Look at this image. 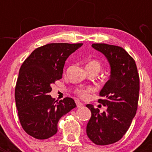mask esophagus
I'll return each instance as SVG.
<instances>
[{"label":"esophagus","mask_w":152,"mask_h":152,"mask_svg":"<svg viewBox=\"0 0 152 152\" xmlns=\"http://www.w3.org/2000/svg\"><path fill=\"white\" fill-rule=\"evenodd\" d=\"M75 102H76V107H79V108H80V107H83V104H82V102H79V100H76V101H75Z\"/></svg>","instance_id":"1"}]
</instances>
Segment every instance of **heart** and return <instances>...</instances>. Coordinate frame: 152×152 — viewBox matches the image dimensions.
I'll return each instance as SVG.
<instances>
[{
    "instance_id": "1",
    "label": "heart",
    "mask_w": 152,
    "mask_h": 152,
    "mask_svg": "<svg viewBox=\"0 0 152 152\" xmlns=\"http://www.w3.org/2000/svg\"><path fill=\"white\" fill-rule=\"evenodd\" d=\"M101 63L99 61L96 60V59H93L87 62L86 65V68H95L97 70H100L101 69ZM93 91V89L91 87H87V88H78L76 90V93L77 96L82 99H87L89 96V93Z\"/></svg>"
}]
</instances>
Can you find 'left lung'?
Returning a JSON list of instances; mask_svg holds the SVG:
<instances>
[{"mask_svg":"<svg viewBox=\"0 0 152 152\" xmlns=\"http://www.w3.org/2000/svg\"><path fill=\"white\" fill-rule=\"evenodd\" d=\"M92 47L107 57L111 75L99 93L103 99L98 101L107 110L100 113L93 105H86L91 111L87 134L96 145H106L121 140L129 128L137 110L140 78L134 59L123 48L105 43Z\"/></svg>","mask_w":152,"mask_h":152,"instance_id":"obj_1","label":"left lung"}]
</instances>
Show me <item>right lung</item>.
I'll return each instance as SVG.
<instances>
[{"instance_id": "obj_1", "label": "right lung", "mask_w": 152, "mask_h": 152, "mask_svg": "<svg viewBox=\"0 0 152 152\" xmlns=\"http://www.w3.org/2000/svg\"><path fill=\"white\" fill-rule=\"evenodd\" d=\"M82 43H50L35 49L20 68L15 102L20 122L27 134L45 140L57 132L59 119L76 107L66 97L59 102L49 93L51 85L62 77L69 56Z\"/></svg>"}]
</instances>
